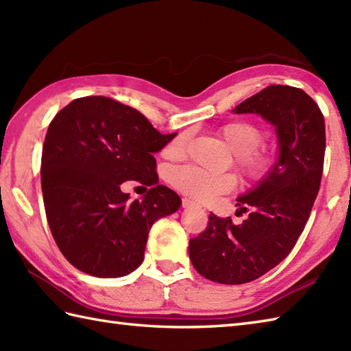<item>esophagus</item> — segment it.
<instances>
[{
	"label": "esophagus",
	"instance_id": "obj_1",
	"mask_svg": "<svg viewBox=\"0 0 351 351\" xmlns=\"http://www.w3.org/2000/svg\"><path fill=\"white\" fill-rule=\"evenodd\" d=\"M182 206L187 208V210H189V208H196V210H199V205H196L195 202H193V200H190L187 197L182 199Z\"/></svg>",
	"mask_w": 351,
	"mask_h": 351
}]
</instances>
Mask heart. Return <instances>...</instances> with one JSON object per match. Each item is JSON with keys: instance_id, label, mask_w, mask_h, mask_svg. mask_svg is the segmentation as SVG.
Here are the masks:
<instances>
[{"instance_id": "obj_1", "label": "heart", "mask_w": 351, "mask_h": 351, "mask_svg": "<svg viewBox=\"0 0 351 351\" xmlns=\"http://www.w3.org/2000/svg\"><path fill=\"white\" fill-rule=\"evenodd\" d=\"M221 138L237 155L238 166L245 175L263 178L271 167V158L264 151L256 149L264 140V131L258 125L245 121H237L225 125L220 131ZM187 146V134H180L164 149V156L169 160L181 158ZM170 182L175 189L182 191L200 202H208L215 196L228 193L235 187V180L229 175L214 176L196 169L184 167L170 175Z\"/></svg>"}]
</instances>
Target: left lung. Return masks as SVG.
<instances>
[{
  "label": "left lung",
  "instance_id": "1",
  "mask_svg": "<svg viewBox=\"0 0 351 351\" xmlns=\"http://www.w3.org/2000/svg\"><path fill=\"white\" fill-rule=\"evenodd\" d=\"M232 113L258 114L273 125L278 156L237 199L238 211L249 210V217L235 225L230 217L210 214L208 228L190 240L189 253L204 278L240 285L282 263L303 232L322 182L326 126L315 101L291 86H268Z\"/></svg>",
  "mask_w": 351,
  "mask_h": 351
}]
</instances>
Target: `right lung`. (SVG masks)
<instances>
[{"label": "right lung", "mask_w": 351, "mask_h": 351, "mask_svg": "<svg viewBox=\"0 0 351 351\" xmlns=\"http://www.w3.org/2000/svg\"><path fill=\"white\" fill-rule=\"evenodd\" d=\"M175 136L106 96L73 99L52 119L42 151L43 205L51 234L73 267L121 278L143 263L154 223L181 206L173 190L158 185L154 158ZM125 180L153 189L131 201L120 189Z\"/></svg>", "instance_id": "right-lung-1"}]
</instances>
